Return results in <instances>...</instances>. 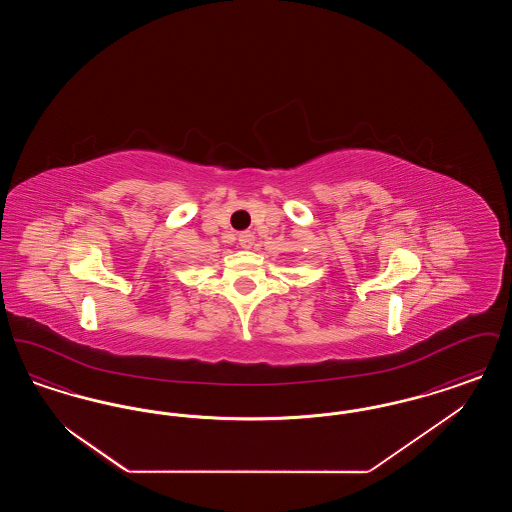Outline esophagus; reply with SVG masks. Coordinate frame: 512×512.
<instances>
[{"label": "esophagus", "mask_w": 512, "mask_h": 512, "mask_svg": "<svg viewBox=\"0 0 512 512\" xmlns=\"http://www.w3.org/2000/svg\"><path fill=\"white\" fill-rule=\"evenodd\" d=\"M238 244H240V247H244V249H251L253 244H255L253 232H242V234L238 236Z\"/></svg>", "instance_id": "esophagus-1"}]
</instances>
